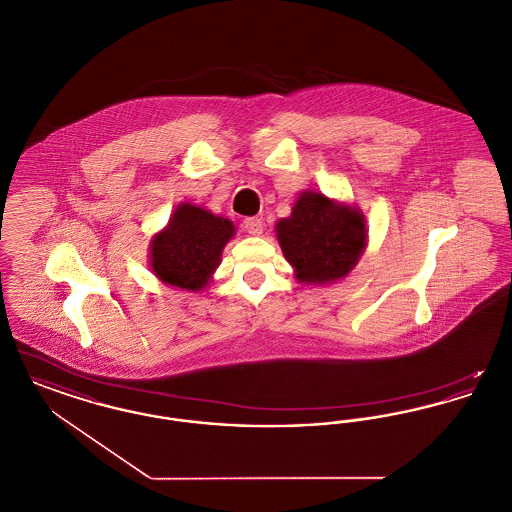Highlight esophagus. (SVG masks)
<instances>
[{
  "label": "esophagus",
  "instance_id": "esophagus-1",
  "mask_svg": "<svg viewBox=\"0 0 512 512\" xmlns=\"http://www.w3.org/2000/svg\"><path fill=\"white\" fill-rule=\"evenodd\" d=\"M263 220L257 219V217H249V219L244 220V228L247 234H251V236H259V234H263Z\"/></svg>",
  "mask_w": 512,
  "mask_h": 512
}]
</instances>
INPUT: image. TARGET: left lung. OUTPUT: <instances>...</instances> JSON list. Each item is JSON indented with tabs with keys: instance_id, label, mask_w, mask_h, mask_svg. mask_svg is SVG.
<instances>
[{
	"instance_id": "obj_1",
	"label": "left lung",
	"mask_w": 512,
	"mask_h": 512,
	"mask_svg": "<svg viewBox=\"0 0 512 512\" xmlns=\"http://www.w3.org/2000/svg\"><path fill=\"white\" fill-rule=\"evenodd\" d=\"M276 234L295 278L307 284L340 280L357 265L366 245L361 211L318 192L299 195L292 217L276 224Z\"/></svg>"
}]
</instances>
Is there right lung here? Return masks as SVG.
<instances>
[{
    "instance_id": "add662e5",
    "label": "right lung",
    "mask_w": 512,
    "mask_h": 512,
    "mask_svg": "<svg viewBox=\"0 0 512 512\" xmlns=\"http://www.w3.org/2000/svg\"><path fill=\"white\" fill-rule=\"evenodd\" d=\"M232 236L230 220L182 203L151 242V268L165 284L197 292L219 267L220 253Z\"/></svg>"
}]
</instances>
